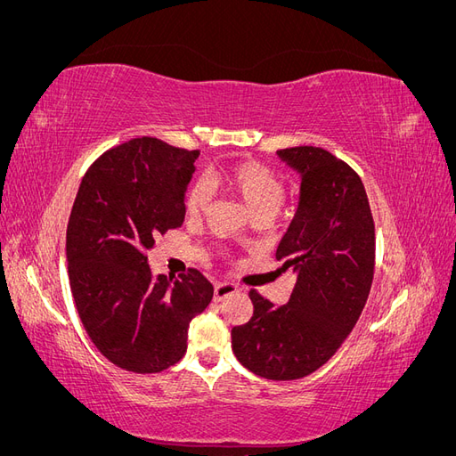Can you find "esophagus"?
I'll return each mask as SVG.
<instances>
[{
	"label": "esophagus",
	"instance_id": "34e87169",
	"mask_svg": "<svg viewBox=\"0 0 456 456\" xmlns=\"http://www.w3.org/2000/svg\"><path fill=\"white\" fill-rule=\"evenodd\" d=\"M236 293H240V287L236 283H216L215 285V300L216 302L224 300L226 297L236 295Z\"/></svg>",
	"mask_w": 456,
	"mask_h": 456
}]
</instances>
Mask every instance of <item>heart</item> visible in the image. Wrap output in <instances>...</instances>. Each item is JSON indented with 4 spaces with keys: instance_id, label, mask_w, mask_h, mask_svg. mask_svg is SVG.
Here are the masks:
<instances>
[{
    "instance_id": "obj_1",
    "label": "heart",
    "mask_w": 456,
    "mask_h": 456,
    "mask_svg": "<svg viewBox=\"0 0 456 456\" xmlns=\"http://www.w3.org/2000/svg\"><path fill=\"white\" fill-rule=\"evenodd\" d=\"M211 186L240 198L251 215L272 218L285 201L287 188L283 178L258 161H236L218 167L209 175ZM186 213L200 220L209 211V191L201 183H194L186 191Z\"/></svg>"
}]
</instances>
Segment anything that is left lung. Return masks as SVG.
<instances>
[{
    "mask_svg": "<svg viewBox=\"0 0 456 456\" xmlns=\"http://www.w3.org/2000/svg\"><path fill=\"white\" fill-rule=\"evenodd\" d=\"M278 156L302 178L297 215L275 251L297 281L283 306L251 289L253 317L232 329V350L258 377L295 380L327 363L360 320L375 273V223L348 163L315 146Z\"/></svg>",
    "mask_w": 456,
    "mask_h": 456,
    "instance_id": "left-lung-1",
    "label": "left lung"
}]
</instances>
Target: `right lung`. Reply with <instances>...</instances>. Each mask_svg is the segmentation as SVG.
<instances>
[{
  "label": "right lung",
  "mask_w": 456,
  "mask_h": 456,
  "mask_svg": "<svg viewBox=\"0 0 456 456\" xmlns=\"http://www.w3.org/2000/svg\"><path fill=\"white\" fill-rule=\"evenodd\" d=\"M198 156L141 136L106 150L79 184L66 230L68 278L89 338L126 370L146 375L181 362L190 322L213 298L196 268L171 280L148 266L154 238L184 223Z\"/></svg>",
  "instance_id": "right-lung-1"
}]
</instances>
